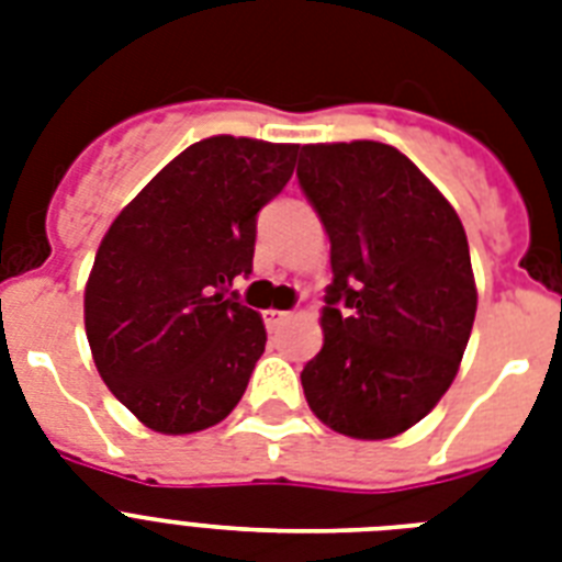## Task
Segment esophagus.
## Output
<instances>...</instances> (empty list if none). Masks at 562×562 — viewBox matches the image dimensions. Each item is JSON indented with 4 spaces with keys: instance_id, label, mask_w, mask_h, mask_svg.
<instances>
[{
    "instance_id": "obj_1",
    "label": "esophagus",
    "mask_w": 562,
    "mask_h": 562,
    "mask_svg": "<svg viewBox=\"0 0 562 562\" xmlns=\"http://www.w3.org/2000/svg\"><path fill=\"white\" fill-rule=\"evenodd\" d=\"M291 317V312H282V308H268L265 312V324H268V329H277L280 324H285Z\"/></svg>"
}]
</instances>
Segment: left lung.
I'll return each mask as SVG.
<instances>
[{
	"instance_id": "obj_1",
	"label": "left lung",
	"mask_w": 562,
	"mask_h": 562,
	"mask_svg": "<svg viewBox=\"0 0 562 562\" xmlns=\"http://www.w3.org/2000/svg\"><path fill=\"white\" fill-rule=\"evenodd\" d=\"M300 187L333 241L324 350L300 382L324 426L387 440L454 382L479 308L467 233L443 192L393 145H303Z\"/></svg>"
}]
</instances>
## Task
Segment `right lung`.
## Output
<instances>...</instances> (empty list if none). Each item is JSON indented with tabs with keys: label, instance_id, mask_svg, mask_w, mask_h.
<instances>
[{
	"label": "right lung",
	"instance_id": "right-lung-1",
	"mask_svg": "<svg viewBox=\"0 0 562 562\" xmlns=\"http://www.w3.org/2000/svg\"><path fill=\"white\" fill-rule=\"evenodd\" d=\"M300 145L218 134L189 145L119 212L83 289V329L110 393L160 435L236 408L265 352L262 315L229 285L254 271L256 212Z\"/></svg>",
	"mask_w": 562,
	"mask_h": 562
}]
</instances>
